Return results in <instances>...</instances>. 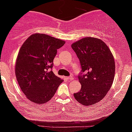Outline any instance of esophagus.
<instances>
[{
	"instance_id": "obj_1",
	"label": "esophagus",
	"mask_w": 132,
	"mask_h": 132,
	"mask_svg": "<svg viewBox=\"0 0 132 132\" xmlns=\"http://www.w3.org/2000/svg\"><path fill=\"white\" fill-rule=\"evenodd\" d=\"M66 79L68 81H71V80H73L74 78H73V77H66Z\"/></svg>"
}]
</instances>
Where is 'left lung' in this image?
Masks as SVG:
<instances>
[{
  "mask_svg": "<svg viewBox=\"0 0 132 132\" xmlns=\"http://www.w3.org/2000/svg\"><path fill=\"white\" fill-rule=\"evenodd\" d=\"M71 48L79 59L82 72L78 76L80 91L74 93L76 100L85 106L100 102L110 90L115 75V61L105 43L96 38L86 37Z\"/></svg>",
  "mask_w": 132,
  "mask_h": 132,
  "instance_id": "left-lung-1",
  "label": "left lung"
}]
</instances>
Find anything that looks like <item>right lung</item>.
I'll list each match as a JSON object with an SVG mask.
<instances>
[{
  "label": "right lung",
  "mask_w": 132,
  "mask_h": 132,
  "mask_svg": "<svg viewBox=\"0 0 132 132\" xmlns=\"http://www.w3.org/2000/svg\"><path fill=\"white\" fill-rule=\"evenodd\" d=\"M65 41L45 34H32L23 43L17 56L15 75L25 96L37 104H43L54 96L63 82L48 71L57 49Z\"/></svg>",
  "instance_id": "obj_1"
}]
</instances>
